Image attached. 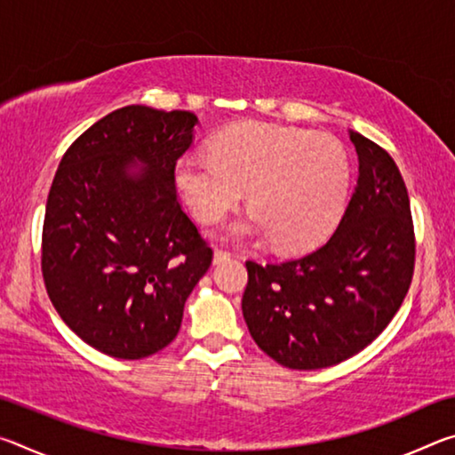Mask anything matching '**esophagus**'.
Here are the masks:
<instances>
[{"instance_id": "esophagus-1", "label": "esophagus", "mask_w": 455, "mask_h": 455, "mask_svg": "<svg viewBox=\"0 0 455 455\" xmlns=\"http://www.w3.org/2000/svg\"><path fill=\"white\" fill-rule=\"evenodd\" d=\"M230 259V252L228 251H222V249H214V265H220L225 263V260Z\"/></svg>"}]
</instances>
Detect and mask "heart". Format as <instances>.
I'll return each mask as SVG.
<instances>
[{"label":"heart","mask_w":455,"mask_h":455,"mask_svg":"<svg viewBox=\"0 0 455 455\" xmlns=\"http://www.w3.org/2000/svg\"><path fill=\"white\" fill-rule=\"evenodd\" d=\"M351 164L345 146L265 122L225 130L212 154H184L174 164V184L200 222H214L233 209L249 187L255 211L227 227V236L271 235L284 251L305 249L327 236L341 219Z\"/></svg>","instance_id":"b5f03b06"}]
</instances>
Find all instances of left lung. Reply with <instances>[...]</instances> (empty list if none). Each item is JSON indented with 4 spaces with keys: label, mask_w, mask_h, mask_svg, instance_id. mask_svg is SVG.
I'll return each mask as SVG.
<instances>
[{
    "label": "left lung",
    "mask_w": 455,
    "mask_h": 455,
    "mask_svg": "<svg viewBox=\"0 0 455 455\" xmlns=\"http://www.w3.org/2000/svg\"><path fill=\"white\" fill-rule=\"evenodd\" d=\"M349 138L359 176L333 236L301 259L246 260V327L289 369L331 367L365 349L411 284L415 235L402 172L381 146L353 130Z\"/></svg>",
    "instance_id": "1"
}]
</instances>
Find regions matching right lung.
Masks as SVG:
<instances>
[{
    "instance_id": "add662e5",
    "label": "right lung",
    "mask_w": 455,
    "mask_h": 455,
    "mask_svg": "<svg viewBox=\"0 0 455 455\" xmlns=\"http://www.w3.org/2000/svg\"><path fill=\"white\" fill-rule=\"evenodd\" d=\"M196 124L187 110L120 108L76 138L53 176L45 291L66 325L110 357L142 359L172 343L212 263L174 187Z\"/></svg>"
}]
</instances>
